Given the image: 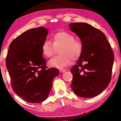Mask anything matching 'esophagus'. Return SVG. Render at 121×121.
I'll use <instances>...</instances> for the list:
<instances>
[{
  "label": "esophagus",
  "mask_w": 121,
  "mask_h": 121,
  "mask_svg": "<svg viewBox=\"0 0 121 121\" xmlns=\"http://www.w3.org/2000/svg\"><path fill=\"white\" fill-rule=\"evenodd\" d=\"M59 71H60V73H64L65 71V70L64 69H60V70H59Z\"/></svg>",
  "instance_id": "34e87169"
}]
</instances>
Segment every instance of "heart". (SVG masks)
Here are the masks:
<instances>
[{
  "mask_svg": "<svg viewBox=\"0 0 121 121\" xmlns=\"http://www.w3.org/2000/svg\"><path fill=\"white\" fill-rule=\"evenodd\" d=\"M50 41L46 40L43 43V54L47 58L52 56L56 48H60L59 56L54 57L49 61L48 64L52 67L61 68L71 63L72 59L76 60L80 56L82 51V45L78 40L75 39V36L69 32L59 30L51 35Z\"/></svg>",
  "mask_w": 121,
  "mask_h": 121,
  "instance_id": "obj_1",
  "label": "heart"
}]
</instances>
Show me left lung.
<instances>
[{
	"label": "left lung",
	"instance_id": "1",
	"mask_svg": "<svg viewBox=\"0 0 121 121\" xmlns=\"http://www.w3.org/2000/svg\"><path fill=\"white\" fill-rule=\"evenodd\" d=\"M71 31L80 38L82 51L71 69L73 92L83 98L99 95L111 80L114 56L103 32L86 23L69 24Z\"/></svg>",
	"mask_w": 121,
	"mask_h": 121
}]
</instances>
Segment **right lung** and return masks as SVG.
I'll return each instance as SVG.
<instances>
[{
  "instance_id": "right-lung-1",
  "label": "right lung",
  "mask_w": 121,
  "mask_h": 121,
  "mask_svg": "<svg viewBox=\"0 0 121 121\" xmlns=\"http://www.w3.org/2000/svg\"><path fill=\"white\" fill-rule=\"evenodd\" d=\"M48 30L44 27L26 31L12 41L6 56V66L12 89L30 103H39L48 97L58 69L48 68L43 57L42 46Z\"/></svg>"
}]
</instances>
